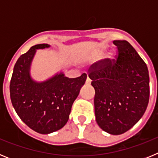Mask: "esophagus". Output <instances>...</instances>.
I'll return each mask as SVG.
<instances>
[{
  "mask_svg": "<svg viewBox=\"0 0 158 158\" xmlns=\"http://www.w3.org/2000/svg\"><path fill=\"white\" fill-rule=\"evenodd\" d=\"M85 84L86 85H90L91 84V79L88 77L87 79H86V81H85Z\"/></svg>",
  "mask_w": 158,
  "mask_h": 158,
  "instance_id": "esophagus-1",
  "label": "esophagus"
}]
</instances>
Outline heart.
Instances as JSON below:
<instances>
[{"mask_svg": "<svg viewBox=\"0 0 158 158\" xmlns=\"http://www.w3.org/2000/svg\"><path fill=\"white\" fill-rule=\"evenodd\" d=\"M102 55V51H97L96 53H93L91 55H89V57L85 58V62L88 64H93L96 63L100 59ZM110 58H112V57H110Z\"/></svg>", "mask_w": 158, "mask_h": 158, "instance_id": "b5f03b06", "label": "heart"}]
</instances>
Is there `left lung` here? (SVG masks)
Segmentation results:
<instances>
[{"label":"left lung","mask_w":158,"mask_h":158,"mask_svg":"<svg viewBox=\"0 0 158 158\" xmlns=\"http://www.w3.org/2000/svg\"><path fill=\"white\" fill-rule=\"evenodd\" d=\"M116 60L92 65L89 78L95 89L97 124L111 135L125 133L144 115L150 98V77L145 62L126 40H114Z\"/></svg>","instance_id":"obj_1"}]
</instances>
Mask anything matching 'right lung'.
Masks as SVG:
<instances>
[{
	"label": "right lung",
	"mask_w": 158,
	"mask_h": 158,
	"mask_svg": "<svg viewBox=\"0 0 158 158\" xmlns=\"http://www.w3.org/2000/svg\"><path fill=\"white\" fill-rule=\"evenodd\" d=\"M48 47L47 43L37 44L22 54L15 64L10 81L11 101L16 112L31 129L43 135L65 126L87 78L86 73L69 78L61 72L45 81L33 80L30 68L36 50Z\"/></svg>",
	"instance_id": "1"
}]
</instances>
